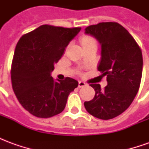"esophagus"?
Segmentation results:
<instances>
[{"mask_svg":"<svg viewBox=\"0 0 149 149\" xmlns=\"http://www.w3.org/2000/svg\"><path fill=\"white\" fill-rule=\"evenodd\" d=\"M87 85L86 83H84V81H79V83H78V87L79 88H83L85 87Z\"/></svg>","mask_w":149,"mask_h":149,"instance_id":"34e87169","label":"esophagus"}]
</instances>
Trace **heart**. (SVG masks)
Wrapping results in <instances>:
<instances>
[{"instance_id": "b5f03b06", "label": "heart", "mask_w": 149, "mask_h": 149, "mask_svg": "<svg viewBox=\"0 0 149 149\" xmlns=\"http://www.w3.org/2000/svg\"><path fill=\"white\" fill-rule=\"evenodd\" d=\"M81 44L83 47L92 45H96V41L93 37H84L81 39Z\"/></svg>"}]
</instances>
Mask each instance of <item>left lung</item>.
Listing matches in <instances>:
<instances>
[{
    "mask_svg": "<svg viewBox=\"0 0 149 149\" xmlns=\"http://www.w3.org/2000/svg\"><path fill=\"white\" fill-rule=\"evenodd\" d=\"M84 30L101 45L97 69L103 77L107 76L108 82L104 89L99 84H90L95 96L84 102V107L95 117L109 120L125 112L137 94L142 77V52L131 34L116 22H102Z\"/></svg>",
    "mask_w": 149,
    "mask_h": 149,
    "instance_id": "1",
    "label": "left lung"
}]
</instances>
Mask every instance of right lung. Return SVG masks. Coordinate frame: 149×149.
<instances>
[{
    "label": "right lung",
    "mask_w": 149,
    "mask_h": 149,
    "mask_svg": "<svg viewBox=\"0 0 149 149\" xmlns=\"http://www.w3.org/2000/svg\"><path fill=\"white\" fill-rule=\"evenodd\" d=\"M81 28L44 24L20 38L12 62L11 81L16 97L32 115L49 118L65 109L69 93L78 86L70 77L55 81L54 64Z\"/></svg>",
    "instance_id": "obj_1"
}]
</instances>
